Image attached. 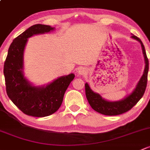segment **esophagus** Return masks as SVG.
<instances>
[{
  "label": "esophagus",
  "instance_id": "1",
  "mask_svg": "<svg viewBox=\"0 0 150 150\" xmlns=\"http://www.w3.org/2000/svg\"><path fill=\"white\" fill-rule=\"evenodd\" d=\"M77 73H78L79 75H84L86 73V69L84 67L79 68Z\"/></svg>",
  "mask_w": 150,
  "mask_h": 150
}]
</instances>
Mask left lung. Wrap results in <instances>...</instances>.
Wrapping results in <instances>:
<instances>
[{
  "label": "left lung",
  "mask_w": 150,
  "mask_h": 150,
  "mask_svg": "<svg viewBox=\"0 0 150 150\" xmlns=\"http://www.w3.org/2000/svg\"><path fill=\"white\" fill-rule=\"evenodd\" d=\"M132 38L137 40L141 44L145 62V67L143 75L142 76L139 81H138L136 87L134 88L132 93L128 95L127 96L121 100L109 101V100L102 98L100 94L94 92L87 82L85 84L86 97L89 105L92 108V109L100 113L103 114V115H117L124 113L132 109L144 95L146 87V83H147L149 61L146 57L144 46L141 40L134 35H132Z\"/></svg>",
  "instance_id": "obj_1"
}]
</instances>
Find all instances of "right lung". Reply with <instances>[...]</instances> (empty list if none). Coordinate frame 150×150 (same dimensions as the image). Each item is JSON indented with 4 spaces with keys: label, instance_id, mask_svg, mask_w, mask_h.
Here are the masks:
<instances>
[{
    "label": "right lung",
    "instance_id": "1",
    "mask_svg": "<svg viewBox=\"0 0 150 150\" xmlns=\"http://www.w3.org/2000/svg\"><path fill=\"white\" fill-rule=\"evenodd\" d=\"M55 27L35 24L15 38L8 51L4 74L6 92L13 104L26 115L45 117L56 112L62 104L65 92L75 75L62 76L46 85L35 86L24 74V52L28 38L47 33Z\"/></svg>",
    "mask_w": 150,
    "mask_h": 150
}]
</instances>
